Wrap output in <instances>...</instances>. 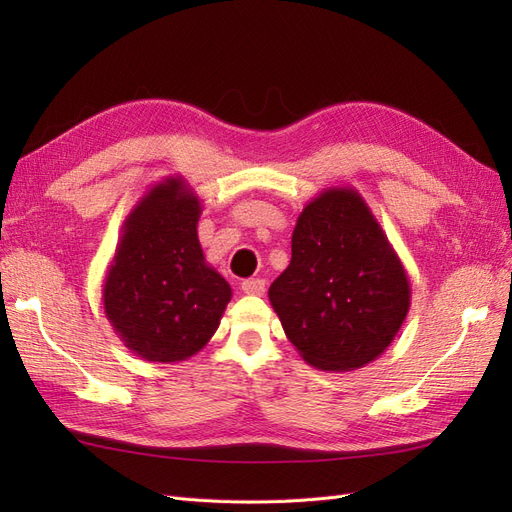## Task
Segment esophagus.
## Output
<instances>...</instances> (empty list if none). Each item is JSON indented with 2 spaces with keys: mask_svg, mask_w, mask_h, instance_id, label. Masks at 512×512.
Segmentation results:
<instances>
[{
  "mask_svg": "<svg viewBox=\"0 0 512 512\" xmlns=\"http://www.w3.org/2000/svg\"><path fill=\"white\" fill-rule=\"evenodd\" d=\"M241 290L245 294H256V297H260V294H265V280H260V277H254V280H245V282H241Z\"/></svg>",
  "mask_w": 512,
  "mask_h": 512,
  "instance_id": "obj_1",
  "label": "esophagus"
}]
</instances>
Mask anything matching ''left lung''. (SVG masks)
<instances>
[{
	"label": "left lung",
	"instance_id": "obj_1",
	"mask_svg": "<svg viewBox=\"0 0 512 512\" xmlns=\"http://www.w3.org/2000/svg\"><path fill=\"white\" fill-rule=\"evenodd\" d=\"M269 301L307 365L352 371L391 346L408 316L410 280L365 198L339 185L303 207Z\"/></svg>",
	"mask_w": 512,
	"mask_h": 512
}]
</instances>
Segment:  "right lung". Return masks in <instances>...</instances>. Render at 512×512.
Here are the masks:
<instances>
[{
	"instance_id": "1",
	"label": "right lung",
	"mask_w": 512,
	"mask_h": 512,
	"mask_svg": "<svg viewBox=\"0 0 512 512\" xmlns=\"http://www.w3.org/2000/svg\"><path fill=\"white\" fill-rule=\"evenodd\" d=\"M200 198L181 175L143 194L121 226L102 284L104 314L143 361L177 363L205 348L232 297L198 241Z\"/></svg>"
}]
</instances>
